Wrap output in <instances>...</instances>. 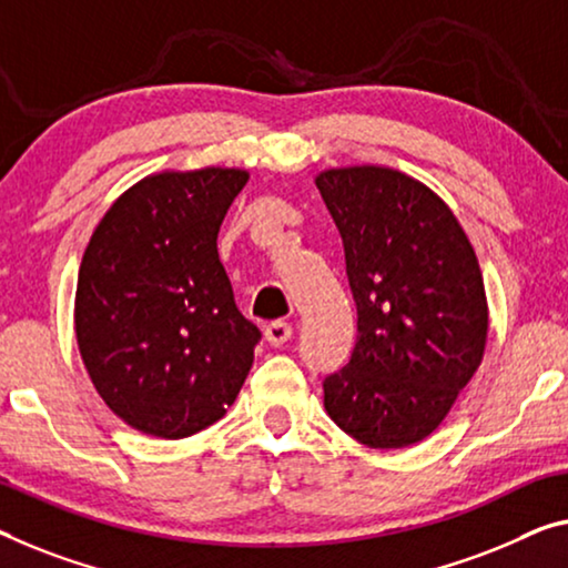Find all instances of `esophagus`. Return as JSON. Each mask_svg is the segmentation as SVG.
Wrapping results in <instances>:
<instances>
[{
	"mask_svg": "<svg viewBox=\"0 0 568 568\" xmlns=\"http://www.w3.org/2000/svg\"><path fill=\"white\" fill-rule=\"evenodd\" d=\"M293 328L291 324H285V321H273V324L265 326V338L270 346H283L287 338H291Z\"/></svg>",
	"mask_w": 568,
	"mask_h": 568,
	"instance_id": "esophagus-1",
	"label": "esophagus"
}]
</instances>
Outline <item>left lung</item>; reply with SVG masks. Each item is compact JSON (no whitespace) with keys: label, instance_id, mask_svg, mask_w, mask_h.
I'll return each mask as SVG.
<instances>
[{"label":"left lung","instance_id":"1","mask_svg":"<svg viewBox=\"0 0 568 568\" xmlns=\"http://www.w3.org/2000/svg\"><path fill=\"white\" fill-rule=\"evenodd\" d=\"M316 185L357 303V342L346 367L324 379V408L369 448L418 444L485 354L477 255L452 209L393 168H334Z\"/></svg>","mask_w":568,"mask_h":568}]
</instances>
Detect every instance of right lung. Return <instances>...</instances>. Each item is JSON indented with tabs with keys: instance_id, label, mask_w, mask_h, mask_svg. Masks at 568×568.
Listing matches in <instances>:
<instances>
[{
	"instance_id": "right-lung-1",
	"label": "right lung",
	"mask_w": 568,
	"mask_h": 568,
	"mask_svg": "<svg viewBox=\"0 0 568 568\" xmlns=\"http://www.w3.org/2000/svg\"><path fill=\"white\" fill-rule=\"evenodd\" d=\"M247 171L158 173L124 191L83 252L75 338L126 426L185 438L224 416L260 328L236 308L216 236Z\"/></svg>"
}]
</instances>
